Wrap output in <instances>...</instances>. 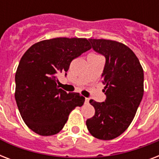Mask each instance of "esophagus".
<instances>
[{"mask_svg":"<svg viewBox=\"0 0 159 159\" xmlns=\"http://www.w3.org/2000/svg\"><path fill=\"white\" fill-rule=\"evenodd\" d=\"M85 102H86V103H89V98H87V97H86V98H85Z\"/></svg>","mask_w":159,"mask_h":159,"instance_id":"obj_1","label":"esophagus"}]
</instances>
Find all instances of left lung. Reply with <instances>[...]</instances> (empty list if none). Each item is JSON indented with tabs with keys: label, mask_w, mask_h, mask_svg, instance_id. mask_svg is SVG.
I'll list each match as a JSON object with an SVG mask.
<instances>
[{
	"label": "left lung",
	"mask_w": 159,
	"mask_h": 159,
	"mask_svg": "<svg viewBox=\"0 0 159 159\" xmlns=\"http://www.w3.org/2000/svg\"><path fill=\"white\" fill-rule=\"evenodd\" d=\"M92 48L106 57L102 74L106 96L104 102L90 100L95 115L87 120L95 138L110 140L127 129L134 118L143 95V70L133 51L122 43L90 39Z\"/></svg>",
	"instance_id": "obj_1"
}]
</instances>
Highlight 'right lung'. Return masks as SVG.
<instances>
[{
  "label": "right lung",
  "mask_w": 159,
  "mask_h": 159,
  "mask_svg": "<svg viewBox=\"0 0 159 159\" xmlns=\"http://www.w3.org/2000/svg\"><path fill=\"white\" fill-rule=\"evenodd\" d=\"M92 48L83 38H54L39 41L26 51L16 72V98L20 116L31 130L49 136L59 132L76 106L85 98L57 86V75L67 72L76 57Z\"/></svg>",
  "instance_id": "obj_1"
}]
</instances>
